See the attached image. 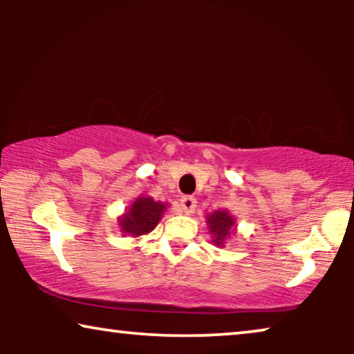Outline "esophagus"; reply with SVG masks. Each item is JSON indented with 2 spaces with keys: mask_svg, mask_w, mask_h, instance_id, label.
<instances>
[{
  "mask_svg": "<svg viewBox=\"0 0 354 354\" xmlns=\"http://www.w3.org/2000/svg\"><path fill=\"white\" fill-rule=\"evenodd\" d=\"M180 206H182V212H185V214H192V212L195 211V206H196L195 196H190V195L182 196Z\"/></svg>",
  "mask_w": 354,
  "mask_h": 354,
  "instance_id": "1",
  "label": "esophagus"
}]
</instances>
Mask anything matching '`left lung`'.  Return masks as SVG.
<instances>
[{
    "instance_id": "obj_1",
    "label": "left lung",
    "mask_w": 354,
    "mask_h": 354,
    "mask_svg": "<svg viewBox=\"0 0 354 354\" xmlns=\"http://www.w3.org/2000/svg\"><path fill=\"white\" fill-rule=\"evenodd\" d=\"M207 224H209L211 234L214 235V243L222 246L224 245V240L232 232L235 221L227 211H217L207 217Z\"/></svg>"
}]
</instances>
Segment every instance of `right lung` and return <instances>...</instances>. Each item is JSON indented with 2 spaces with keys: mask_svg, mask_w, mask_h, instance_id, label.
I'll return each instance as SVG.
<instances>
[{
  "mask_svg": "<svg viewBox=\"0 0 354 354\" xmlns=\"http://www.w3.org/2000/svg\"><path fill=\"white\" fill-rule=\"evenodd\" d=\"M164 209H166V205L162 203L154 201L153 198L142 196L120 217L119 224L122 227L124 234H130L132 236L145 235L151 232L161 221Z\"/></svg>",
  "mask_w": 354,
  "mask_h": 354,
  "instance_id": "obj_1",
  "label": "right lung"
}]
</instances>
